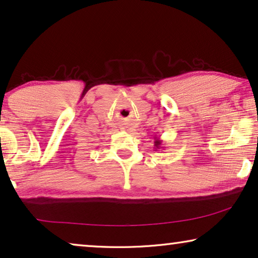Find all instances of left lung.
Returning a JSON list of instances; mask_svg holds the SVG:
<instances>
[{
	"instance_id": "1",
	"label": "left lung",
	"mask_w": 258,
	"mask_h": 258,
	"mask_svg": "<svg viewBox=\"0 0 258 258\" xmlns=\"http://www.w3.org/2000/svg\"><path fill=\"white\" fill-rule=\"evenodd\" d=\"M154 146H155V150L157 149H163V147H162V140H160V137L155 136L154 137Z\"/></svg>"
}]
</instances>
